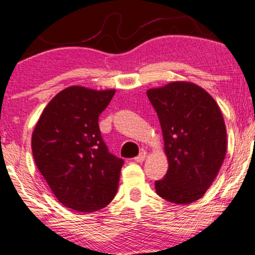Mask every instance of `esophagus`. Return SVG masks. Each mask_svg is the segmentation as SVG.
<instances>
[{"label":"esophagus","mask_w":255,"mask_h":255,"mask_svg":"<svg viewBox=\"0 0 255 255\" xmlns=\"http://www.w3.org/2000/svg\"><path fill=\"white\" fill-rule=\"evenodd\" d=\"M146 157H147V153L146 152H141L140 154L137 155V157L134 158V160H135L136 162H142L146 159Z\"/></svg>","instance_id":"esophagus-1"}]
</instances>
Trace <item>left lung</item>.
<instances>
[{
    "label": "left lung",
    "instance_id": "obj_1",
    "mask_svg": "<svg viewBox=\"0 0 255 255\" xmlns=\"http://www.w3.org/2000/svg\"><path fill=\"white\" fill-rule=\"evenodd\" d=\"M164 136L168 170L155 180L157 194L189 204L205 194L227 151L223 116L213 97L194 83L172 82L147 91Z\"/></svg>",
    "mask_w": 255,
    "mask_h": 255
}]
</instances>
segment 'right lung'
Masks as SVG:
<instances>
[{"mask_svg":"<svg viewBox=\"0 0 255 255\" xmlns=\"http://www.w3.org/2000/svg\"><path fill=\"white\" fill-rule=\"evenodd\" d=\"M114 94L84 87L64 89L46 106L33 131L38 170L70 209L100 210L118 191L125 161L108 151L98 127V116Z\"/></svg>","mask_w":255,"mask_h":255,"instance_id":"obj_1","label":"right lung"}]
</instances>
